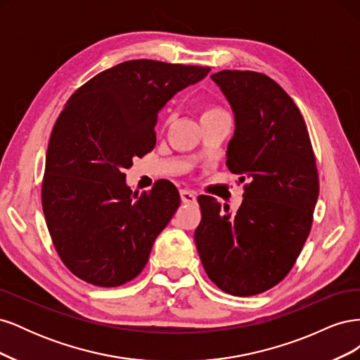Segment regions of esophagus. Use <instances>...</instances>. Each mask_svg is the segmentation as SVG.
<instances>
[{"label":"esophagus","instance_id":"34e87169","mask_svg":"<svg viewBox=\"0 0 360 360\" xmlns=\"http://www.w3.org/2000/svg\"><path fill=\"white\" fill-rule=\"evenodd\" d=\"M180 197H181V201L184 204H195V202H197V193L192 192V191H186V189L180 191Z\"/></svg>","mask_w":360,"mask_h":360}]
</instances>
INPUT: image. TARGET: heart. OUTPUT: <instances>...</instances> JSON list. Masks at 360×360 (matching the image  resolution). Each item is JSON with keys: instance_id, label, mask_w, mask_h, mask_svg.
I'll return each mask as SVG.
<instances>
[{"instance_id": "b5f03b06", "label": "heart", "mask_w": 360, "mask_h": 360, "mask_svg": "<svg viewBox=\"0 0 360 360\" xmlns=\"http://www.w3.org/2000/svg\"><path fill=\"white\" fill-rule=\"evenodd\" d=\"M221 114H226L222 108L216 106V105H207L202 108L201 111V120H205V118H210V117H214V115H221Z\"/></svg>"}]
</instances>
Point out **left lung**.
I'll list each match as a JSON object with an SVG mask.
<instances>
[{
  "mask_svg": "<svg viewBox=\"0 0 360 360\" xmlns=\"http://www.w3.org/2000/svg\"><path fill=\"white\" fill-rule=\"evenodd\" d=\"M212 79L236 120L226 167L249 183L234 214L209 195L198 197L195 245L222 291L255 296L288 275L307 242L319 198L317 165L304 120L281 85L250 70H222Z\"/></svg>",
  "mask_w": 360,
  "mask_h": 360,
  "instance_id": "left-lung-1",
  "label": "left lung"
}]
</instances>
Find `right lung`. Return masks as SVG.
<instances>
[{
	"instance_id": "add662e5",
	"label": "right lung",
	"mask_w": 360,
	"mask_h": 360,
	"mask_svg": "<svg viewBox=\"0 0 360 360\" xmlns=\"http://www.w3.org/2000/svg\"><path fill=\"white\" fill-rule=\"evenodd\" d=\"M209 72L130 60L96 75L64 105L49 138L41 205L53 246L79 279L118 287L146 267L180 195L168 180L132 195L124 169L155 148L165 103Z\"/></svg>"
}]
</instances>
